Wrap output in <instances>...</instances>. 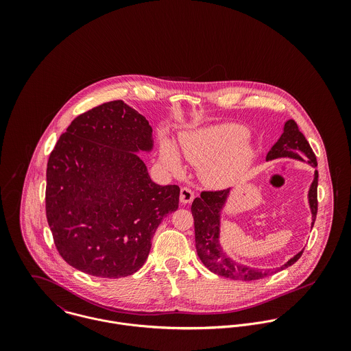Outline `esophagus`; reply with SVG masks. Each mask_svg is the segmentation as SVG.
<instances>
[{"instance_id": "obj_1", "label": "esophagus", "mask_w": 351, "mask_h": 351, "mask_svg": "<svg viewBox=\"0 0 351 351\" xmlns=\"http://www.w3.org/2000/svg\"><path fill=\"white\" fill-rule=\"evenodd\" d=\"M195 199V193L189 189V188H181V192H180V201L182 204H191Z\"/></svg>"}]
</instances>
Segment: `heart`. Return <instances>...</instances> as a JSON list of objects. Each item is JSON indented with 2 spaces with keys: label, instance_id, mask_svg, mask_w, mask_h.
Segmentation results:
<instances>
[{
  "label": "heart",
  "instance_id": "b5f03b06",
  "mask_svg": "<svg viewBox=\"0 0 351 351\" xmlns=\"http://www.w3.org/2000/svg\"><path fill=\"white\" fill-rule=\"evenodd\" d=\"M246 127L224 123L189 131L181 136V154L192 165L202 167L205 180L223 184L241 171L252 156ZM162 163L174 174L182 173L178 150L167 141L160 146Z\"/></svg>",
  "mask_w": 351,
  "mask_h": 351
}]
</instances>
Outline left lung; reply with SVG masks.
Returning <instances> with one entry per match:
<instances>
[{
	"mask_svg": "<svg viewBox=\"0 0 351 351\" xmlns=\"http://www.w3.org/2000/svg\"><path fill=\"white\" fill-rule=\"evenodd\" d=\"M277 158H292L309 163L316 167L317 160L311 149L308 141L302 135L295 120H288L284 125V132L277 143L270 149L266 155V160ZM317 170H315L313 181L308 191V202L312 213L313 227L317 213ZM230 189L202 192L200 197H196L192 204V215L195 219V235H196V250L197 255L206 269L212 273L231 278L235 281H255L271 276L280 270L292 266L302 254L298 252L287 263L274 269H259L243 265L232 259L220 245V224L221 210L228 200Z\"/></svg>",
	"mask_w": 351,
	"mask_h": 351,
	"instance_id": "1",
	"label": "left lung"
}]
</instances>
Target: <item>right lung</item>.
<instances>
[{
	"mask_svg": "<svg viewBox=\"0 0 351 351\" xmlns=\"http://www.w3.org/2000/svg\"><path fill=\"white\" fill-rule=\"evenodd\" d=\"M154 146L145 116L124 101L99 105L60 135L47 163L46 215L60 256L101 278H121L146 262L180 188L151 181L139 152Z\"/></svg>",
	"mask_w": 351,
	"mask_h": 351,
	"instance_id": "1",
	"label": "right lung"
}]
</instances>
